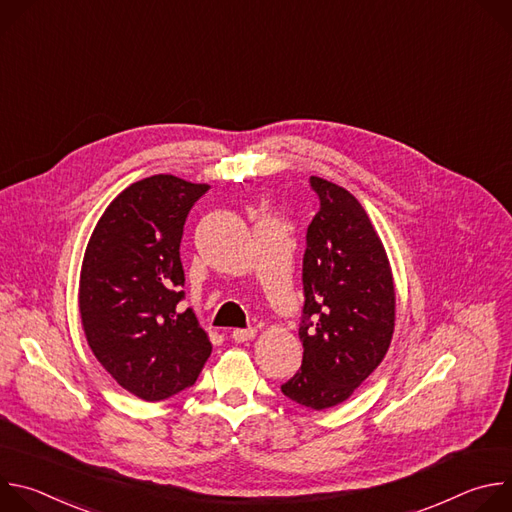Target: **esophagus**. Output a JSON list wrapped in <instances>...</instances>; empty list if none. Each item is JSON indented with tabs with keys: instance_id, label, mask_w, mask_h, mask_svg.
Listing matches in <instances>:
<instances>
[{
	"instance_id": "esophagus-1",
	"label": "esophagus",
	"mask_w": 512,
	"mask_h": 512,
	"mask_svg": "<svg viewBox=\"0 0 512 512\" xmlns=\"http://www.w3.org/2000/svg\"><path fill=\"white\" fill-rule=\"evenodd\" d=\"M231 336L235 342H249L257 336V330L255 328H237V330H233Z\"/></svg>"
}]
</instances>
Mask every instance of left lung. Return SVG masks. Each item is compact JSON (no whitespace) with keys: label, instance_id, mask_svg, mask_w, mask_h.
<instances>
[{"label":"left lung","instance_id":"1","mask_svg":"<svg viewBox=\"0 0 512 512\" xmlns=\"http://www.w3.org/2000/svg\"><path fill=\"white\" fill-rule=\"evenodd\" d=\"M320 210L304 255L302 369L281 393L322 411L346 401L383 362L395 330V283L385 245L362 204L312 176Z\"/></svg>","mask_w":512,"mask_h":512}]
</instances>
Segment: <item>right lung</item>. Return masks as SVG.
Instances as JSON below:
<instances>
[{
  "label": "right lung",
  "mask_w": 512,
  "mask_h": 512,
  "mask_svg": "<svg viewBox=\"0 0 512 512\" xmlns=\"http://www.w3.org/2000/svg\"><path fill=\"white\" fill-rule=\"evenodd\" d=\"M208 184L156 174L127 186L85 249L79 310L103 369L131 395L164 401L192 387L212 352L192 308L180 310V241Z\"/></svg>",
  "instance_id": "1"
}]
</instances>
